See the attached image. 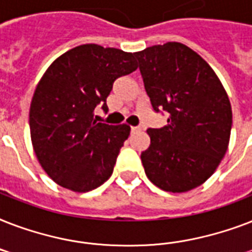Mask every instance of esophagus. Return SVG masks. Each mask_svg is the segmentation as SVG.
<instances>
[{
	"label": "esophagus",
	"mask_w": 252,
	"mask_h": 252,
	"mask_svg": "<svg viewBox=\"0 0 252 252\" xmlns=\"http://www.w3.org/2000/svg\"><path fill=\"white\" fill-rule=\"evenodd\" d=\"M140 129H141L140 126H130V130H132V132H137V130Z\"/></svg>",
	"instance_id": "esophagus-1"
}]
</instances>
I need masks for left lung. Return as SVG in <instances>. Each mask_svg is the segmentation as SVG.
<instances>
[{
	"instance_id": "8db88e82",
	"label": "left lung",
	"mask_w": 252,
	"mask_h": 252,
	"mask_svg": "<svg viewBox=\"0 0 252 252\" xmlns=\"http://www.w3.org/2000/svg\"><path fill=\"white\" fill-rule=\"evenodd\" d=\"M152 107L167 126L149 128L146 176L167 192L199 187L216 171L230 138V100L213 69L187 45L168 41L136 52Z\"/></svg>"
}]
</instances>
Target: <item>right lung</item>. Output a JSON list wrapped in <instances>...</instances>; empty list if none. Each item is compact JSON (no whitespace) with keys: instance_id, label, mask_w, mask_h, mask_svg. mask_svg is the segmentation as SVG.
<instances>
[{"instance_id":"right-lung-1","label":"right lung","mask_w":252,"mask_h":252,"mask_svg":"<svg viewBox=\"0 0 252 252\" xmlns=\"http://www.w3.org/2000/svg\"><path fill=\"white\" fill-rule=\"evenodd\" d=\"M137 69L133 53L84 44L53 61L30 107V132L41 167L59 186L87 192L102 186L129 136L126 124L94 120L119 77Z\"/></svg>"}]
</instances>
